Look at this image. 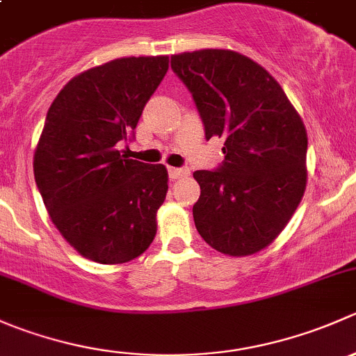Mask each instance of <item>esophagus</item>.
<instances>
[{
	"label": "esophagus",
	"instance_id": "34e87169",
	"mask_svg": "<svg viewBox=\"0 0 356 356\" xmlns=\"http://www.w3.org/2000/svg\"><path fill=\"white\" fill-rule=\"evenodd\" d=\"M189 174L188 168H177V167H168V177L172 179V181H175V179H181V177H186V175Z\"/></svg>",
	"mask_w": 356,
	"mask_h": 356
}]
</instances>
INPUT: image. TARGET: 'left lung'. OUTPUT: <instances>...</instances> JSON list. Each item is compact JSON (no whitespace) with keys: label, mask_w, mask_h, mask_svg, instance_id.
<instances>
[{"label":"left lung","mask_w":356,"mask_h":356,"mask_svg":"<svg viewBox=\"0 0 356 356\" xmlns=\"http://www.w3.org/2000/svg\"><path fill=\"white\" fill-rule=\"evenodd\" d=\"M193 95L204 138H220L217 170H196L200 236L229 257L264 250L282 232L307 188V129L279 82L245 55L200 49L170 58Z\"/></svg>","instance_id":"1"}]
</instances>
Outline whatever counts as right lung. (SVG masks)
<instances>
[{"mask_svg":"<svg viewBox=\"0 0 356 356\" xmlns=\"http://www.w3.org/2000/svg\"><path fill=\"white\" fill-rule=\"evenodd\" d=\"M167 70L168 56L111 60L75 75L49 106L34 152L35 184L60 234L88 260L125 264L155 239L167 168L131 160L117 146L132 138Z\"/></svg>","mask_w":356,"mask_h":356,"instance_id":"obj_1","label":"right lung"}]
</instances>
